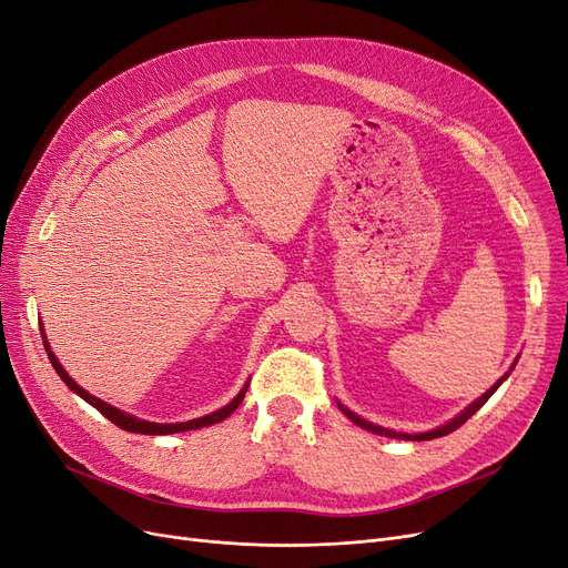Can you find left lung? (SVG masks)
<instances>
[{"label":"left lung","instance_id":"left-lung-1","mask_svg":"<svg viewBox=\"0 0 568 568\" xmlns=\"http://www.w3.org/2000/svg\"><path fill=\"white\" fill-rule=\"evenodd\" d=\"M507 378V374L491 387V389H486V393L477 399V402H473L470 406H467L460 416H456L454 420H448L446 425H442V427H437V429H433V433H425V435H406V433H395V429H385V427H381V425H374V423H368V420H364V418H359L357 414H352L349 408H345L343 404H338V408L343 410V414L355 423V425H359V427H364V429H368V433H374V435H383V437H393V439H410V442H425V439H437V437H444V435H448V433H454V429H458L467 418H473L477 410L488 402V397H491L496 389L500 387V383Z\"/></svg>","mask_w":568,"mask_h":568}]
</instances>
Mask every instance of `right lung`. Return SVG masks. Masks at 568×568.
Here are the masks:
<instances>
[{
    "mask_svg": "<svg viewBox=\"0 0 568 568\" xmlns=\"http://www.w3.org/2000/svg\"><path fill=\"white\" fill-rule=\"evenodd\" d=\"M44 347H47L49 359H51V364H53V368H55V374L61 376V381H63L70 389H74V393L80 395L84 402H89L91 406H95L98 410H101V414H103L108 420H112L116 427L126 429V433H139V435H173V433H185V429H197V427H204V425L221 423V420H225V418L232 414L234 408H237V406L242 404V399H244V395H246V387H248V383H246V385L242 387V393H240L237 397H234L227 406H223V408H219V410H213V414H209V416H204V418H194V420H187V423H148V420H141V418H133V416L124 414V410L114 408V406L101 402L98 397L89 395L87 389L77 385V383L65 374V368H63L61 364H58V359H55L53 352L49 349V343H47V341H44Z\"/></svg>",
    "mask_w": 568,
    "mask_h": 568,
    "instance_id": "1",
    "label": "right lung"
}]
</instances>
